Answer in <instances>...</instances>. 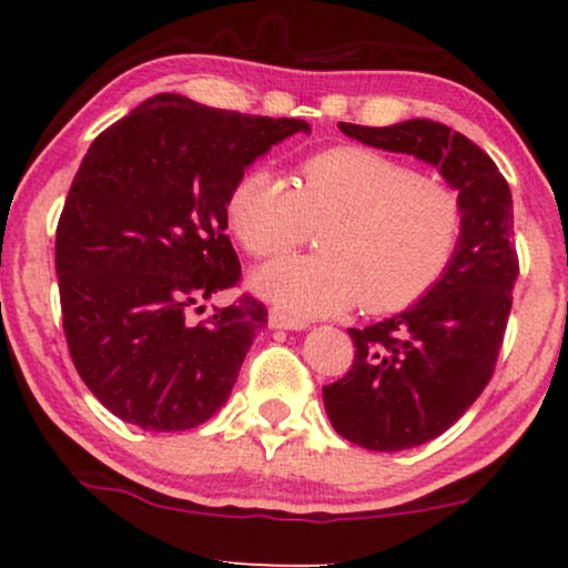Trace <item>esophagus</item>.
Wrapping results in <instances>:
<instances>
[{
  "mask_svg": "<svg viewBox=\"0 0 568 568\" xmlns=\"http://www.w3.org/2000/svg\"><path fill=\"white\" fill-rule=\"evenodd\" d=\"M268 325H271V328H276V331H302V328H307L305 323L297 321V317L282 313V310H271Z\"/></svg>",
  "mask_w": 568,
  "mask_h": 568,
  "instance_id": "1",
  "label": "esophagus"
}]
</instances>
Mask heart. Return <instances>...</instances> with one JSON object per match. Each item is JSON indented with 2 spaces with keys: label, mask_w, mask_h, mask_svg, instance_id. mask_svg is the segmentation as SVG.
Returning a JSON list of instances; mask_svg holds the SVG:
<instances>
[{
  "label": "heart",
  "mask_w": 568,
  "mask_h": 568,
  "mask_svg": "<svg viewBox=\"0 0 568 568\" xmlns=\"http://www.w3.org/2000/svg\"><path fill=\"white\" fill-rule=\"evenodd\" d=\"M230 224L255 258L305 243L313 227L323 255L258 268L253 290L294 317L354 307L395 313L424 297L445 274L463 235L457 193L414 168L364 146H333L307 158L300 185L253 168L230 193Z\"/></svg>",
  "instance_id": "b5f03b06"
}]
</instances>
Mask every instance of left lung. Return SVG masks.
<instances>
[{"label": "left lung", "mask_w": 568, "mask_h": 568, "mask_svg": "<svg viewBox=\"0 0 568 568\" xmlns=\"http://www.w3.org/2000/svg\"><path fill=\"white\" fill-rule=\"evenodd\" d=\"M356 142L434 165L463 204V235L422 300L367 328H348L346 377L323 387L333 429L375 453H398L445 434L494 375L519 263L509 185L494 160L445 123H338Z\"/></svg>", "instance_id": "obj_1"}]
</instances>
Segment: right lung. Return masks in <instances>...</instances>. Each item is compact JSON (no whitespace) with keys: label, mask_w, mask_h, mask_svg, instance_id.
Wrapping results in <instances>:
<instances>
[{"label":"right lung","mask_w":568,"mask_h":568,"mask_svg":"<svg viewBox=\"0 0 568 568\" xmlns=\"http://www.w3.org/2000/svg\"><path fill=\"white\" fill-rule=\"evenodd\" d=\"M297 131L310 123L162 92L90 144L57 227V274L69 354L113 416L185 432L227 403L266 307L245 294L209 321L185 315L237 284L230 193Z\"/></svg>","instance_id":"right-lung-1"}]
</instances>
